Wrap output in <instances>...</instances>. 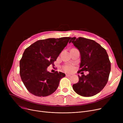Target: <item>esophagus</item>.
Segmentation results:
<instances>
[{
	"instance_id": "34e87169",
	"label": "esophagus",
	"mask_w": 123,
	"mask_h": 123,
	"mask_svg": "<svg viewBox=\"0 0 123 123\" xmlns=\"http://www.w3.org/2000/svg\"><path fill=\"white\" fill-rule=\"evenodd\" d=\"M66 77H71V75H69V74H66Z\"/></svg>"
}]
</instances>
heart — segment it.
<instances>
[{"label":"heart","instance_id":"1","mask_svg":"<svg viewBox=\"0 0 123 123\" xmlns=\"http://www.w3.org/2000/svg\"><path fill=\"white\" fill-rule=\"evenodd\" d=\"M63 68L66 72H68V73L71 72L74 69V67L72 65H67L64 66Z\"/></svg>","mask_w":123,"mask_h":123}]
</instances>
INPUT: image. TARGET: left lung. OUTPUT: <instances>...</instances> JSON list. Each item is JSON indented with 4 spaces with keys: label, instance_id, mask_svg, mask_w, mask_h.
<instances>
[{
    "label": "left lung",
    "instance_id": "8db88e82",
    "mask_svg": "<svg viewBox=\"0 0 123 123\" xmlns=\"http://www.w3.org/2000/svg\"><path fill=\"white\" fill-rule=\"evenodd\" d=\"M71 42L80 53V69L78 73L89 72L87 75H78L79 81L73 85V89L80 96H93L104 88L108 81L111 62L107 51L99 44L89 39L72 37Z\"/></svg>",
    "mask_w": 123,
    "mask_h": 123
}]
</instances>
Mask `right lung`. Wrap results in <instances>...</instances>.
<instances>
[{
    "mask_svg": "<svg viewBox=\"0 0 123 123\" xmlns=\"http://www.w3.org/2000/svg\"><path fill=\"white\" fill-rule=\"evenodd\" d=\"M71 37L48 38L38 40L26 49L20 61V75L28 91L38 97L53 93L60 79L65 74L57 71L48 72L50 65H54L62 51Z\"/></svg>",
    "mask_w": 123,
    "mask_h": 123,
    "instance_id": "1",
    "label": "right lung"
}]
</instances>
